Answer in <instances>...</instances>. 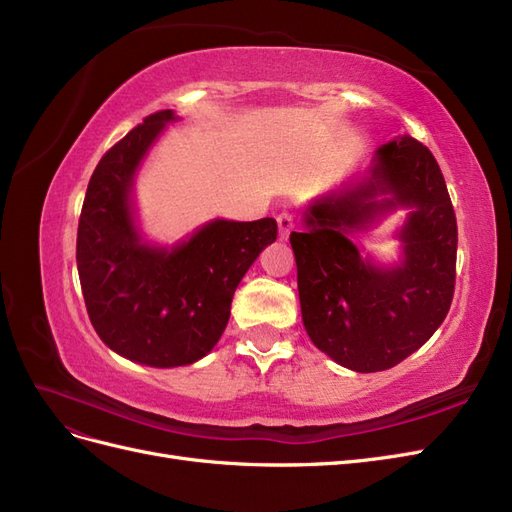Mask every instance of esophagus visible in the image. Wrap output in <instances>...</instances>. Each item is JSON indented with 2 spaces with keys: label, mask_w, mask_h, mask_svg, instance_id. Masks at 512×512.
Returning a JSON list of instances; mask_svg holds the SVG:
<instances>
[{
  "label": "esophagus",
  "mask_w": 512,
  "mask_h": 512,
  "mask_svg": "<svg viewBox=\"0 0 512 512\" xmlns=\"http://www.w3.org/2000/svg\"><path fill=\"white\" fill-rule=\"evenodd\" d=\"M276 221H278V238L287 240L289 234L293 232V217L289 212H280Z\"/></svg>",
  "instance_id": "obj_1"
}]
</instances>
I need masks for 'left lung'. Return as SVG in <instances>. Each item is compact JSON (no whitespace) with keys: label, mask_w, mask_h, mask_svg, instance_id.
<instances>
[{"label":"left lung","mask_w":512,"mask_h":512,"mask_svg":"<svg viewBox=\"0 0 512 512\" xmlns=\"http://www.w3.org/2000/svg\"><path fill=\"white\" fill-rule=\"evenodd\" d=\"M402 209L399 259L381 262L352 238ZM289 242L302 321L312 344L353 372L398 366L432 338L451 308L457 223L434 155L410 136L374 151L370 166L319 193Z\"/></svg>","instance_id":"left-lung-1"}]
</instances>
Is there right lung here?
Here are the masks:
<instances>
[{
	"mask_svg": "<svg viewBox=\"0 0 512 512\" xmlns=\"http://www.w3.org/2000/svg\"><path fill=\"white\" fill-rule=\"evenodd\" d=\"M161 110L97 163L82 204L76 263L97 336L117 355L151 368L191 366L225 332L234 291L268 244L276 221L212 219L174 244L142 232L134 187L170 123Z\"/></svg>",
	"mask_w": 512,
	"mask_h": 512,
	"instance_id": "obj_1",
	"label": "right lung"
}]
</instances>
